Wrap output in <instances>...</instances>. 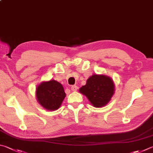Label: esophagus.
<instances>
[{
	"label": "esophagus",
	"instance_id": "esophagus-1",
	"mask_svg": "<svg viewBox=\"0 0 153 153\" xmlns=\"http://www.w3.org/2000/svg\"><path fill=\"white\" fill-rule=\"evenodd\" d=\"M77 88H77V86L76 85H71V89L72 91H76L77 90Z\"/></svg>",
	"mask_w": 153,
	"mask_h": 153
}]
</instances>
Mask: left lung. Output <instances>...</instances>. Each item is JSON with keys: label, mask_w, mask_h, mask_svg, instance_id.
I'll use <instances>...</instances> for the list:
<instances>
[{"label": "left lung", "mask_w": 153, "mask_h": 153, "mask_svg": "<svg viewBox=\"0 0 153 153\" xmlns=\"http://www.w3.org/2000/svg\"><path fill=\"white\" fill-rule=\"evenodd\" d=\"M94 107L100 108L106 105L114 94L113 80L105 75L94 74L88 79L86 84L79 88Z\"/></svg>", "instance_id": "left-lung-1"}]
</instances>
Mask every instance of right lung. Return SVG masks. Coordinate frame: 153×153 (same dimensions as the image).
I'll list each match as a JSON object with an SVG mask.
<instances>
[{
  "mask_svg": "<svg viewBox=\"0 0 153 153\" xmlns=\"http://www.w3.org/2000/svg\"><path fill=\"white\" fill-rule=\"evenodd\" d=\"M65 96L63 85L54 79L41 82L36 89L37 102L48 110H57Z\"/></svg>",
  "mask_w": 153,
  "mask_h": 153,
  "instance_id": "add662e5",
  "label": "right lung"
}]
</instances>
